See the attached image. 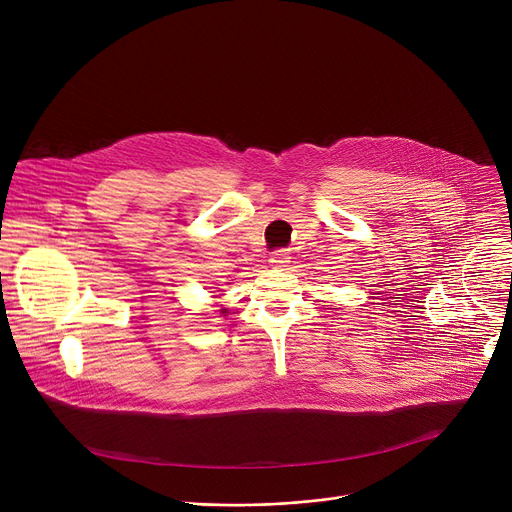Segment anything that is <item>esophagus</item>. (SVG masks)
I'll return each mask as SVG.
<instances>
[{
  "label": "esophagus",
  "instance_id": "obj_1",
  "mask_svg": "<svg viewBox=\"0 0 512 512\" xmlns=\"http://www.w3.org/2000/svg\"><path fill=\"white\" fill-rule=\"evenodd\" d=\"M269 263H271L273 267H285V265L289 263V253H287V251H283V249H277V251H273V253H271Z\"/></svg>",
  "mask_w": 512,
  "mask_h": 512
}]
</instances>
